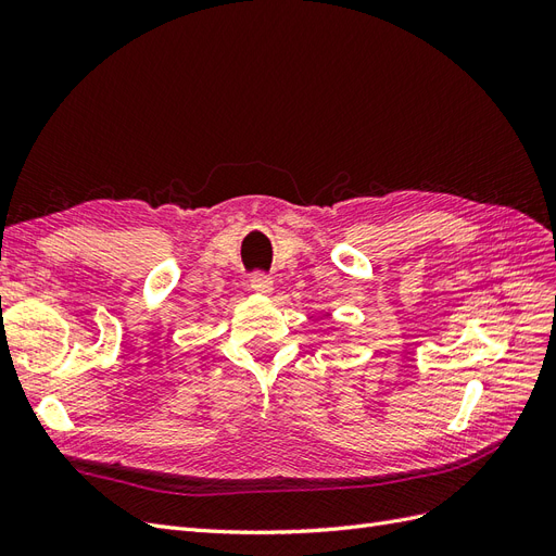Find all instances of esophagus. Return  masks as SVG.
<instances>
[{
    "label": "esophagus",
    "instance_id": "1",
    "mask_svg": "<svg viewBox=\"0 0 556 556\" xmlns=\"http://www.w3.org/2000/svg\"><path fill=\"white\" fill-rule=\"evenodd\" d=\"M250 288H252V292L268 294L274 290V280H271V276H266V274H252L250 276Z\"/></svg>",
    "mask_w": 556,
    "mask_h": 556
}]
</instances>
